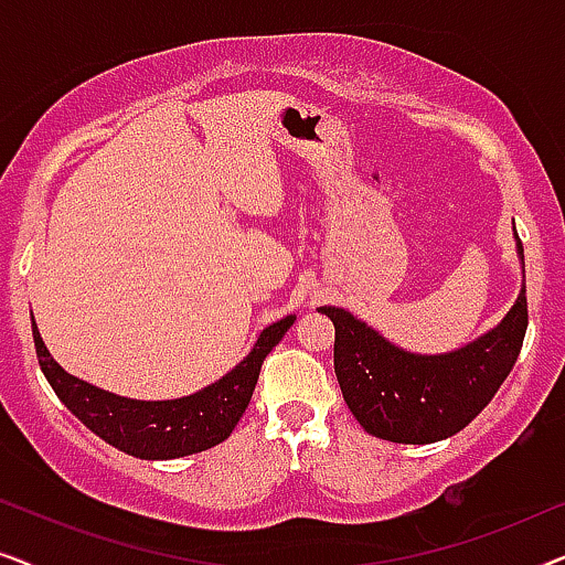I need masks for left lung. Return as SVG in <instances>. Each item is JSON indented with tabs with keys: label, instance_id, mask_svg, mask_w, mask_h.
<instances>
[{
	"label": "left lung",
	"instance_id": "left-lung-1",
	"mask_svg": "<svg viewBox=\"0 0 565 565\" xmlns=\"http://www.w3.org/2000/svg\"><path fill=\"white\" fill-rule=\"evenodd\" d=\"M319 311L334 323V373L354 419L367 435L401 445H429L468 427L512 373L527 331L524 285L499 327L445 354L401 350L344 308Z\"/></svg>",
	"mask_w": 565,
	"mask_h": 565
}]
</instances>
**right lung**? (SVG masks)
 Instances as JSON below:
<instances>
[{
	"label": "right lung",
	"mask_w": 565,
	"mask_h": 565,
	"mask_svg": "<svg viewBox=\"0 0 565 565\" xmlns=\"http://www.w3.org/2000/svg\"><path fill=\"white\" fill-rule=\"evenodd\" d=\"M292 321L296 316L269 323L262 329L252 352L231 373L192 396L172 401L122 398L68 375L45 350L35 319L33 339L45 381L84 427L134 458L172 460L215 447L234 431L252 401L262 362L292 327Z\"/></svg>",
	"instance_id": "add662e5"
}]
</instances>
